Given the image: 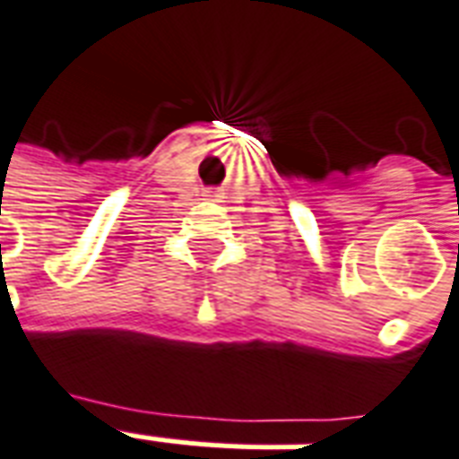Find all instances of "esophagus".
Here are the masks:
<instances>
[{"label":"esophagus","mask_w":459,"mask_h":459,"mask_svg":"<svg viewBox=\"0 0 459 459\" xmlns=\"http://www.w3.org/2000/svg\"><path fill=\"white\" fill-rule=\"evenodd\" d=\"M204 197L206 199H219V197H221V192H219V190H206Z\"/></svg>","instance_id":"obj_1"}]
</instances>
